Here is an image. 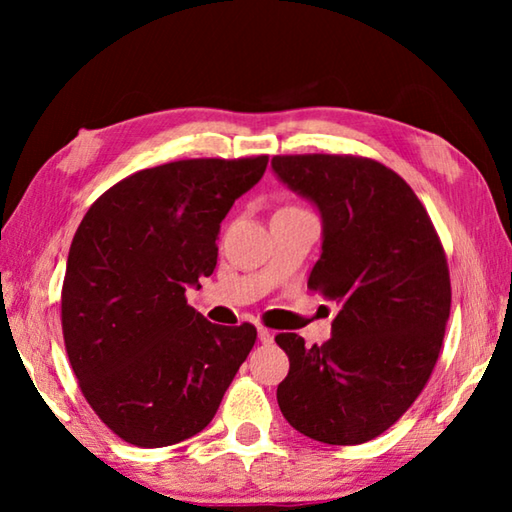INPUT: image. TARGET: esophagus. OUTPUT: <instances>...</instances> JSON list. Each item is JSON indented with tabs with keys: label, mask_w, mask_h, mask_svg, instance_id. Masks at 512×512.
<instances>
[{
	"label": "esophagus",
	"mask_w": 512,
	"mask_h": 512,
	"mask_svg": "<svg viewBox=\"0 0 512 512\" xmlns=\"http://www.w3.org/2000/svg\"><path fill=\"white\" fill-rule=\"evenodd\" d=\"M257 336H259V341H262V343L273 341V332L268 327H257Z\"/></svg>",
	"instance_id": "1"
}]
</instances>
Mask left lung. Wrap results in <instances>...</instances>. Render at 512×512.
Here are the masks:
<instances>
[{"mask_svg": "<svg viewBox=\"0 0 512 512\" xmlns=\"http://www.w3.org/2000/svg\"><path fill=\"white\" fill-rule=\"evenodd\" d=\"M273 169L323 214L307 287L339 307L323 345L275 336L289 357L277 404L318 443H368L409 411L438 361L452 309L445 248L420 198L377 160L275 155Z\"/></svg>", "mask_w": 512, "mask_h": 512, "instance_id": "8db88e82", "label": "left lung"}]
</instances>
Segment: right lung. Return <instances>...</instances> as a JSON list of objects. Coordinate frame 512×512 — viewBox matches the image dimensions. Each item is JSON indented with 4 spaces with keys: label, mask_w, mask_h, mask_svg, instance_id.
<instances>
[{
    "label": "right lung",
    "mask_w": 512,
    "mask_h": 512,
    "mask_svg": "<svg viewBox=\"0 0 512 512\" xmlns=\"http://www.w3.org/2000/svg\"><path fill=\"white\" fill-rule=\"evenodd\" d=\"M268 155L194 158L142 169L103 192L72 239L60 296L69 363L106 427L135 447H167L212 422L257 341L187 305L214 273L216 237Z\"/></svg>",
    "instance_id": "1"
}]
</instances>
